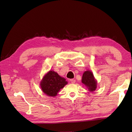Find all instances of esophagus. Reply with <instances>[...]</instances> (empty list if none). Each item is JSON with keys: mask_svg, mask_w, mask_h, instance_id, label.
Wrapping results in <instances>:
<instances>
[{"mask_svg": "<svg viewBox=\"0 0 132 132\" xmlns=\"http://www.w3.org/2000/svg\"><path fill=\"white\" fill-rule=\"evenodd\" d=\"M70 82H71V83H75V82H76V80H75V79H70Z\"/></svg>", "mask_w": 132, "mask_h": 132, "instance_id": "esophagus-1", "label": "esophagus"}]
</instances>
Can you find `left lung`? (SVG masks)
Segmentation results:
<instances>
[{
  "label": "left lung",
  "instance_id": "obj_1",
  "mask_svg": "<svg viewBox=\"0 0 132 132\" xmlns=\"http://www.w3.org/2000/svg\"><path fill=\"white\" fill-rule=\"evenodd\" d=\"M82 83L90 92L95 91L97 88V80L95 78L93 72L89 70L85 71L83 73Z\"/></svg>",
  "mask_w": 132,
  "mask_h": 132
}]
</instances>
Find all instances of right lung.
Returning <instances> with one entry per match:
<instances>
[{
  "instance_id": "obj_1",
  "label": "right lung",
  "mask_w": 132,
  "mask_h": 132,
  "mask_svg": "<svg viewBox=\"0 0 132 132\" xmlns=\"http://www.w3.org/2000/svg\"><path fill=\"white\" fill-rule=\"evenodd\" d=\"M68 83L65 78L59 76L54 71L48 72L40 82L42 91L46 95L55 97L57 93Z\"/></svg>"
}]
</instances>
